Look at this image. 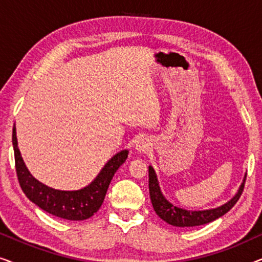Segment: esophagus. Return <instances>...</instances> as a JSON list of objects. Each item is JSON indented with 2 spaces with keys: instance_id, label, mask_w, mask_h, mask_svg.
I'll return each instance as SVG.
<instances>
[{
  "instance_id": "obj_1",
  "label": "esophagus",
  "mask_w": 262,
  "mask_h": 262,
  "mask_svg": "<svg viewBox=\"0 0 262 262\" xmlns=\"http://www.w3.org/2000/svg\"><path fill=\"white\" fill-rule=\"evenodd\" d=\"M150 148H151V141L148 137H141L138 139L137 142H136V145H135V149L137 150V152L139 154H144L146 151H149Z\"/></svg>"
}]
</instances>
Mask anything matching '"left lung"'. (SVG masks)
I'll use <instances>...</instances> for the list:
<instances>
[{
	"label": "left lung",
	"instance_id": "left-lung-1",
	"mask_svg": "<svg viewBox=\"0 0 262 262\" xmlns=\"http://www.w3.org/2000/svg\"><path fill=\"white\" fill-rule=\"evenodd\" d=\"M247 174L243 178V181L241 186H239L238 191L236 194L229 200L228 203L223 204V205L216 207V209L210 210H202V211H193V210H186L178 207L171 204L169 200L166 199L163 195L162 191H161L159 179L154 170L151 166H149V193L150 199H151V204L157 216L161 220H163L166 223L173 225V227H180V228H187V227H196V225H203L206 223H210L217 218H220L230 211L232 206L237 203L239 196L242 194L243 187H245Z\"/></svg>",
	"mask_w": 262,
	"mask_h": 262
}]
</instances>
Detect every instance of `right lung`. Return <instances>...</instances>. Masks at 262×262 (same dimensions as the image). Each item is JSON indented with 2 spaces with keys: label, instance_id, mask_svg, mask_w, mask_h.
<instances>
[{
  "label": "right lung",
  "instance_id": "1",
  "mask_svg": "<svg viewBox=\"0 0 262 262\" xmlns=\"http://www.w3.org/2000/svg\"><path fill=\"white\" fill-rule=\"evenodd\" d=\"M13 148L15 156L17 180L28 199L53 216L68 221H83L91 218L102 205L116 171L127 159L128 150H121L107 162L94 180L77 191H60L38 181L27 169L17 148L16 128L13 127Z\"/></svg>",
  "mask_w": 262,
  "mask_h": 262
}]
</instances>
